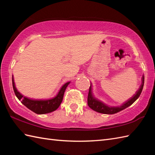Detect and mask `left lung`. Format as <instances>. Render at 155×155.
<instances>
[{"label": "left lung", "instance_id": "8db88e82", "mask_svg": "<svg viewBox=\"0 0 155 155\" xmlns=\"http://www.w3.org/2000/svg\"><path fill=\"white\" fill-rule=\"evenodd\" d=\"M142 83H141L139 89L135 93V94H133L132 97H130L129 99H128L122 104L120 106L117 107H110L108 105L106 104L105 103H103L101 101L98 100V98H95L93 93V87H92V84L91 83V86L89 88V92H88V105L91 109L93 110L98 112L99 113L103 114H113L117 113L118 112L124 110L130 106L134 101H135L141 94V92L143 91V86H144V77L143 75L142 77Z\"/></svg>", "mask_w": 155, "mask_h": 155}]
</instances>
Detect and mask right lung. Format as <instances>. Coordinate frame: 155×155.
<instances>
[{
	"mask_svg": "<svg viewBox=\"0 0 155 155\" xmlns=\"http://www.w3.org/2000/svg\"><path fill=\"white\" fill-rule=\"evenodd\" d=\"M12 81L13 90L18 99L28 109L38 114H47L57 110L62 103L66 88L71 83V82H67L62 85L57 95L54 97L48 99H33L25 97L19 93L16 88L13 75Z\"/></svg>",
	"mask_w": 155,
	"mask_h": 155,
	"instance_id": "obj_1",
	"label": "right lung"
}]
</instances>
